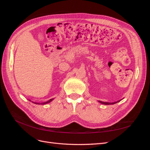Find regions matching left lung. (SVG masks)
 <instances>
[{"mask_svg":"<svg viewBox=\"0 0 150 150\" xmlns=\"http://www.w3.org/2000/svg\"><path fill=\"white\" fill-rule=\"evenodd\" d=\"M121 100H122V99H121V100L117 101L112 102V103H109V102H103V101H98V102H99V103H101V104H105V105H109V104H115V103H117L120 102V101H121Z\"/></svg>","mask_w":150,"mask_h":150,"instance_id":"8db88e82","label":"left lung"}]
</instances>
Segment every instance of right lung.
<instances>
[{
	"mask_svg": "<svg viewBox=\"0 0 150 150\" xmlns=\"http://www.w3.org/2000/svg\"><path fill=\"white\" fill-rule=\"evenodd\" d=\"M53 99H54V98H52V99H49V101H46V102H44V103H35V102H33V101H32V102H33V103H35V104H47V103H51L52 100H53ZM30 101H31L30 100H29Z\"/></svg>",
	"mask_w": 150,
	"mask_h": 150,
	"instance_id": "obj_1",
	"label": "right lung"
}]
</instances>
